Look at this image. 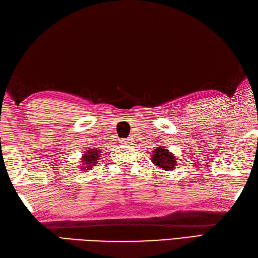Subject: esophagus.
Instances as JSON below:
<instances>
[{
  "mask_svg": "<svg viewBox=\"0 0 258 258\" xmlns=\"http://www.w3.org/2000/svg\"><path fill=\"white\" fill-rule=\"evenodd\" d=\"M121 143L125 144V145H133V143H134V140H133L132 138L124 139V140H121Z\"/></svg>",
  "mask_w": 258,
  "mask_h": 258,
  "instance_id": "34e87169",
  "label": "esophagus"
}]
</instances>
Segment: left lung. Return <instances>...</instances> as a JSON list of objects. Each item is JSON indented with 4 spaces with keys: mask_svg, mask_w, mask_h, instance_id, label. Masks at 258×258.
<instances>
[{
    "mask_svg": "<svg viewBox=\"0 0 258 258\" xmlns=\"http://www.w3.org/2000/svg\"><path fill=\"white\" fill-rule=\"evenodd\" d=\"M151 161L162 170H174L177 166V158L166 147H156L152 151Z\"/></svg>",
    "mask_w": 258,
    "mask_h": 258,
    "instance_id": "8db88e82",
    "label": "left lung"
}]
</instances>
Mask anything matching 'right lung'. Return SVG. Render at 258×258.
I'll use <instances>...</instances> for the list:
<instances>
[{"mask_svg": "<svg viewBox=\"0 0 258 258\" xmlns=\"http://www.w3.org/2000/svg\"><path fill=\"white\" fill-rule=\"evenodd\" d=\"M100 149H88L87 151H84L81 157V170H91L93 166H96L98 163V160L100 159Z\"/></svg>", "mask_w": 258, "mask_h": 258, "instance_id": "obj_1", "label": "right lung"}]
</instances>
